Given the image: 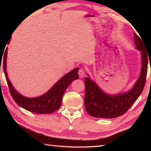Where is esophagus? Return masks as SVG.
<instances>
[{
	"label": "esophagus",
	"mask_w": 151,
	"mask_h": 151,
	"mask_svg": "<svg viewBox=\"0 0 151 151\" xmlns=\"http://www.w3.org/2000/svg\"><path fill=\"white\" fill-rule=\"evenodd\" d=\"M78 74L79 76V78H83V77L85 75V72L84 70L83 69V68H80L78 72Z\"/></svg>",
	"instance_id": "esophagus-1"
}]
</instances>
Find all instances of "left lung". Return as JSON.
Here are the masks:
<instances>
[{
  "label": "left lung",
  "mask_w": 151,
  "mask_h": 151,
  "mask_svg": "<svg viewBox=\"0 0 151 151\" xmlns=\"http://www.w3.org/2000/svg\"><path fill=\"white\" fill-rule=\"evenodd\" d=\"M140 38L134 33L136 48L142 52V65L139 78L131 90L120 94L109 95L104 93L89 77H86L85 109L91 116L101 118L120 116L133 105L142 92L147 76L149 55L143 40L142 41Z\"/></svg>",
  "instance_id": "obj_1"
}]
</instances>
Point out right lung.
<instances>
[{
  "mask_svg": "<svg viewBox=\"0 0 151 151\" xmlns=\"http://www.w3.org/2000/svg\"><path fill=\"white\" fill-rule=\"evenodd\" d=\"M7 53V48H6L4 52L3 68L10 93L13 99L19 106L32 113L48 114L57 110L60 107L63 95L67 87L73 81L79 79V76L77 74L79 68H76L62 77L47 93L41 96L33 98L24 97L18 93L13 88L9 79L7 77L6 72Z\"/></svg>",
  "mask_w": 151,
  "mask_h": 151,
  "instance_id": "right-lung-1",
  "label": "right lung"
}]
</instances>
